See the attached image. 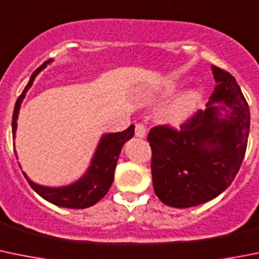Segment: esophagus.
I'll list each match as a JSON object with an SVG mask.
<instances>
[{"label":"esophagus","mask_w":259,"mask_h":259,"mask_svg":"<svg viewBox=\"0 0 259 259\" xmlns=\"http://www.w3.org/2000/svg\"><path fill=\"white\" fill-rule=\"evenodd\" d=\"M147 134V127L144 126L143 124H138L137 126H135V135H137L138 138H144Z\"/></svg>","instance_id":"obj_1"}]
</instances>
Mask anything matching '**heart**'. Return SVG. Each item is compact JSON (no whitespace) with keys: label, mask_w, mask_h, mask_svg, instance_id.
<instances>
[{"label":"heart","mask_w":259,"mask_h":259,"mask_svg":"<svg viewBox=\"0 0 259 259\" xmlns=\"http://www.w3.org/2000/svg\"><path fill=\"white\" fill-rule=\"evenodd\" d=\"M175 87L171 85L166 89L163 93L165 97H170L175 93ZM200 102H202V94L195 89H188L183 92L175 98L171 106L168 107L167 117L170 122L179 125L183 122L188 121L199 108Z\"/></svg>","instance_id":"heart-1"}]
</instances>
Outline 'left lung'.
I'll return each instance as SVG.
<instances>
[{"instance_id":"8db88e82","label":"left lung","mask_w":259,"mask_h":259,"mask_svg":"<svg viewBox=\"0 0 259 259\" xmlns=\"http://www.w3.org/2000/svg\"><path fill=\"white\" fill-rule=\"evenodd\" d=\"M217 85L206 105L180 130L154 126L152 181L166 206L188 208L221 194L243 162L250 126L249 106L229 72L212 66Z\"/></svg>"}]
</instances>
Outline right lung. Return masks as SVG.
I'll list each match as a JSON object with an SVG mask.
<instances>
[{"instance_id":"add662e5","label":"right lung","mask_w":259,"mask_h":259,"mask_svg":"<svg viewBox=\"0 0 259 259\" xmlns=\"http://www.w3.org/2000/svg\"><path fill=\"white\" fill-rule=\"evenodd\" d=\"M52 60H48L45 64L40 65L33 74H31L29 83L21 96L16 101L15 108L13 115V138L16 137V127H18V116L20 111L21 102L25 98L26 92L33 85V81L37 78V75L46 69ZM134 125H130L126 130L120 133H107L103 134L100 139V143L97 146L96 152L92 157L91 165L87 168L84 175L72 184L65 187H45L39 185L34 181H31L25 172L24 176L28 180L29 185L33 188L37 194H39L43 199L48 200L52 204L65 208L81 209L96 204L98 200L102 199L107 194L108 189L113 183L116 163L124 144L134 135Z\"/></svg>"}]
</instances>
